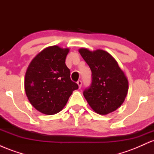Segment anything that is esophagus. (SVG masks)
<instances>
[{"mask_svg":"<svg viewBox=\"0 0 154 154\" xmlns=\"http://www.w3.org/2000/svg\"><path fill=\"white\" fill-rule=\"evenodd\" d=\"M77 85H78V86H79V88H81V87H82V81L81 80H78L77 81Z\"/></svg>","mask_w":154,"mask_h":154,"instance_id":"1","label":"esophagus"}]
</instances>
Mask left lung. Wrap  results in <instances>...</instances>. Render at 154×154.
<instances>
[{
	"mask_svg": "<svg viewBox=\"0 0 154 154\" xmlns=\"http://www.w3.org/2000/svg\"><path fill=\"white\" fill-rule=\"evenodd\" d=\"M92 72V82L83 92L93 111L105 115L116 110L126 98L128 80L117 62L109 53L103 50H79Z\"/></svg>",
	"mask_w": 154,
	"mask_h": 154,
	"instance_id": "obj_1",
	"label": "left lung"
}]
</instances>
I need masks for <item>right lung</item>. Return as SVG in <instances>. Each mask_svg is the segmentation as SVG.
Instances as JSON below:
<instances>
[{"mask_svg":"<svg viewBox=\"0 0 154 154\" xmlns=\"http://www.w3.org/2000/svg\"><path fill=\"white\" fill-rule=\"evenodd\" d=\"M69 49L48 47L29 63L24 78L28 100L37 110L47 115L59 112L78 85L72 81L65 63Z\"/></svg>","mask_w":154,"mask_h":154,"instance_id":"1","label":"right lung"}]
</instances>
